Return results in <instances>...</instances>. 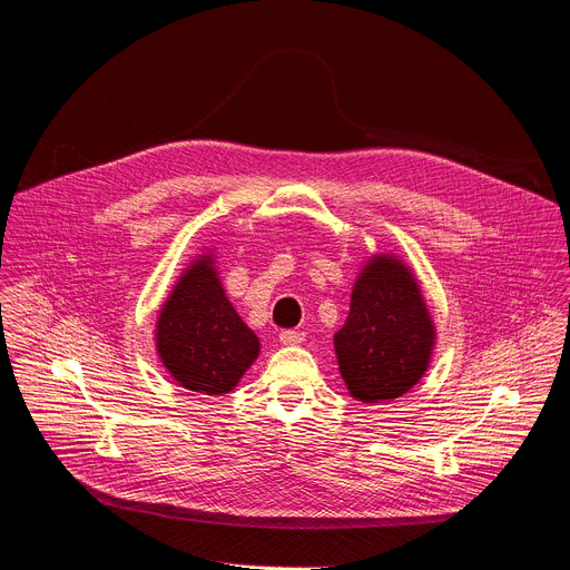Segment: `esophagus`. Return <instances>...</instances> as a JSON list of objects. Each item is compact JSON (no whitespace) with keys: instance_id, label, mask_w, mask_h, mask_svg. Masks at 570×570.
<instances>
[{"instance_id":"34e87169","label":"esophagus","mask_w":570,"mask_h":570,"mask_svg":"<svg viewBox=\"0 0 570 570\" xmlns=\"http://www.w3.org/2000/svg\"><path fill=\"white\" fill-rule=\"evenodd\" d=\"M304 340V333L302 331H295V328H286L279 333V342L282 344H299Z\"/></svg>"}]
</instances>
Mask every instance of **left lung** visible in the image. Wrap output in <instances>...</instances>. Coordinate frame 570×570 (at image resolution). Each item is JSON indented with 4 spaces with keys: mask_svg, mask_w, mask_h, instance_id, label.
<instances>
[{
    "mask_svg": "<svg viewBox=\"0 0 570 570\" xmlns=\"http://www.w3.org/2000/svg\"><path fill=\"white\" fill-rule=\"evenodd\" d=\"M353 399L377 403L410 392L428 368L434 326L410 271L373 259L355 282L344 326L333 337Z\"/></svg>",
    "mask_w": 570,
    "mask_h": 570,
    "instance_id": "obj_1",
    "label": "left lung"
}]
</instances>
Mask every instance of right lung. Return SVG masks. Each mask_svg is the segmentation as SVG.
<instances>
[{"label": "right lung", "instance_id": "add662e5", "mask_svg": "<svg viewBox=\"0 0 570 570\" xmlns=\"http://www.w3.org/2000/svg\"><path fill=\"white\" fill-rule=\"evenodd\" d=\"M163 364L189 392L228 394L259 353L257 335L242 322L204 257L189 268L156 326Z\"/></svg>", "mask_w": 570, "mask_h": 570}]
</instances>
